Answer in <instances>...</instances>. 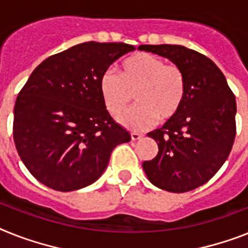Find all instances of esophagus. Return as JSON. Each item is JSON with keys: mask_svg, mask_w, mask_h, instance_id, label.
<instances>
[{"mask_svg": "<svg viewBox=\"0 0 248 248\" xmlns=\"http://www.w3.org/2000/svg\"><path fill=\"white\" fill-rule=\"evenodd\" d=\"M130 137H132L133 140H138V139L142 138L143 134H140V133H137V132H132L130 133Z\"/></svg>", "mask_w": 248, "mask_h": 248, "instance_id": "esophagus-1", "label": "esophagus"}]
</instances>
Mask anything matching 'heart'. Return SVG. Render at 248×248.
<instances>
[{"instance_id": "b5f03b06", "label": "heart", "mask_w": 248, "mask_h": 248, "mask_svg": "<svg viewBox=\"0 0 248 248\" xmlns=\"http://www.w3.org/2000/svg\"><path fill=\"white\" fill-rule=\"evenodd\" d=\"M100 93L106 109L119 115L132 101L137 105L119 118L123 125L142 130L158 122L177 115L186 97V77L175 64H165L163 59L151 53L139 52L120 63L119 75L105 71L100 77Z\"/></svg>"}]
</instances>
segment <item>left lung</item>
<instances>
[{
  "label": "left lung",
  "instance_id": "8db88e82",
  "mask_svg": "<svg viewBox=\"0 0 248 248\" xmlns=\"http://www.w3.org/2000/svg\"><path fill=\"white\" fill-rule=\"evenodd\" d=\"M180 67L186 97L177 115L149 132L158 153L143 162L151 183L170 193H186L208 183L226 162L236 137V97L217 64L183 46H139Z\"/></svg>",
  "mask_w": 248,
  "mask_h": 248
}]
</instances>
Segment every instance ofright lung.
Returning <instances> with one entry per match:
<instances>
[{
    "instance_id": "add662e5",
    "label": "right lung",
    "mask_w": 248,
    "mask_h": 248,
    "mask_svg": "<svg viewBox=\"0 0 248 248\" xmlns=\"http://www.w3.org/2000/svg\"><path fill=\"white\" fill-rule=\"evenodd\" d=\"M132 50L125 43H82L32 71L16 99L14 140L38 181L63 193L86 187L104 173L112 149L130 140L106 110L99 83Z\"/></svg>"
}]
</instances>
